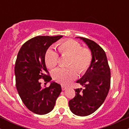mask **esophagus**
<instances>
[{
    "mask_svg": "<svg viewBox=\"0 0 129 129\" xmlns=\"http://www.w3.org/2000/svg\"><path fill=\"white\" fill-rule=\"evenodd\" d=\"M61 87H62V90H66L67 88V87L66 86V85H62Z\"/></svg>",
    "mask_w": 129,
    "mask_h": 129,
    "instance_id": "obj_1",
    "label": "esophagus"
}]
</instances>
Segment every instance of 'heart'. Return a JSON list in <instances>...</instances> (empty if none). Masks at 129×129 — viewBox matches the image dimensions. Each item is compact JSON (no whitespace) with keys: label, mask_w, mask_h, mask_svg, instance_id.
I'll use <instances>...</instances> for the list:
<instances>
[{"label":"heart","mask_w":129,"mask_h":129,"mask_svg":"<svg viewBox=\"0 0 129 129\" xmlns=\"http://www.w3.org/2000/svg\"><path fill=\"white\" fill-rule=\"evenodd\" d=\"M59 52L62 56H69V68L58 69L54 71L53 78L57 82L67 84L75 79L79 74L86 73L92 62V53L88 48H82L79 42L73 40H67L57 45ZM58 54L52 48H48L45 54L47 66L53 69L58 63Z\"/></svg>","instance_id":"obj_1"}]
</instances>
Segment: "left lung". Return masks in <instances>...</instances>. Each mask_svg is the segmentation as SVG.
Listing matches in <instances>:
<instances>
[{
    "mask_svg": "<svg viewBox=\"0 0 129 129\" xmlns=\"http://www.w3.org/2000/svg\"><path fill=\"white\" fill-rule=\"evenodd\" d=\"M76 38L88 46L93 59L89 69L76 81L85 88L75 89L76 95L69 104L73 114L85 116L95 112L106 100L110 87V70L106 53L98 44L87 38Z\"/></svg>",
    "mask_w": 129,
    "mask_h": 129,
    "instance_id": "1",
    "label": "left lung"
}]
</instances>
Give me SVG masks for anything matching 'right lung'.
<instances>
[{
  "label": "right lung",
  "mask_w": 129,
  "mask_h": 129,
  "mask_svg": "<svg viewBox=\"0 0 129 129\" xmlns=\"http://www.w3.org/2000/svg\"><path fill=\"white\" fill-rule=\"evenodd\" d=\"M62 36H36L22 46L14 67L17 91L28 109L38 115H45L54 109L56 100L62 91L60 84L50 82L48 87H41L39 80L50 82L45 62L46 51Z\"/></svg>",
  "instance_id": "1"
}]
</instances>
